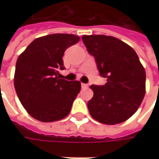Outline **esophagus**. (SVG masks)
Here are the masks:
<instances>
[{"instance_id": "34e87169", "label": "esophagus", "mask_w": 159, "mask_h": 159, "mask_svg": "<svg viewBox=\"0 0 159 159\" xmlns=\"http://www.w3.org/2000/svg\"><path fill=\"white\" fill-rule=\"evenodd\" d=\"M81 86H82L83 89H86V88L89 87V85H88V84H85V83H82V84H81Z\"/></svg>"}]
</instances>
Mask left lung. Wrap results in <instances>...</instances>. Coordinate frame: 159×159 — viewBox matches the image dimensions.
<instances>
[{
	"label": "left lung",
	"instance_id": "obj_1",
	"mask_svg": "<svg viewBox=\"0 0 159 159\" xmlns=\"http://www.w3.org/2000/svg\"><path fill=\"white\" fill-rule=\"evenodd\" d=\"M105 85H91L93 96L88 102L90 115L100 123L117 124L129 118L140 106L146 91V71L131 47L116 37L83 36Z\"/></svg>",
	"mask_w": 159,
	"mask_h": 159
}]
</instances>
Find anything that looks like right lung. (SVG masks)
<instances>
[{"label":"right lung","instance_id":"obj_1","mask_svg":"<svg viewBox=\"0 0 159 159\" xmlns=\"http://www.w3.org/2000/svg\"><path fill=\"white\" fill-rule=\"evenodd\" d=\"M72 34H52L36 38L19 56L14 87L27 112L41 122H54L70 113L81 90L78 81L59 78L64 70L63 55L78 42Z\"/></svg>","mask_w":159,"mask_h":159}]
</instances>
